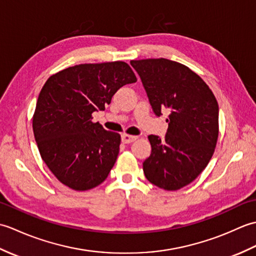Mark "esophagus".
Returning a JSON list of instances; mask_svg holds the SVG:
<instances>
[{
  "label": "esophagus",
  "instance_id": "34e87169",
  "mask_svg": "<svg viewBox=\"0 0 256 256\" xmlns=\"http://www.w3.org/2000/svg\"><path fill=\"white\" fill-rule=\"evenodd\" d=\"M121 138H122V142L125 144L132 143L138 138V136H134V135H128V134H122Z\"/></svg>",
  "mask_w": 256,
  "mask_h": 256
}]
</instances>
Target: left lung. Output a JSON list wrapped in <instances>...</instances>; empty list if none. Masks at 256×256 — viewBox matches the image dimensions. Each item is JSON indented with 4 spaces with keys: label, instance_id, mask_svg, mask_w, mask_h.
I'll list each match as a JSON object with an SVG mask.
<instances>
[{
    "label": "left lung",
    "instance_id": "left-lung-1",
    "mask_svg": "<svg viewBox=\"0 0 256 256\" xmlns=\"http://www.w3.org/2000/svg\"><path fill=\"white\" fill-rule=\"evenodd\" d=\"M156 116L170 112L164 138L150 135L152 153L143 162L148 180L178 190L208 165L219 134V106L199 76L170 59L131 60Z\"/></svg>",
    "mask_w": 256,
    "mask_h": 256
}]
</instances>
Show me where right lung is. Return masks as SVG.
Instances as JSON below:
<instances>
[{
	"label": "right lung",
	"mask_w": 256,
	"mask_h": 256,
	"mask_svg": "<svg viewBox=\"0 0 256 256\" xmlns=\"http://www.w3.org/2000/svg\"><path fill=\"white\" fill-rule=\"evenodd\" d=\"M126 62L81 64L50 76L38 96L32 131L42 160L64 186H99L116 162L121 136L94 123L123 86L136 82Z\"/></svg>",
	"instance_id": "add662e5"
}]
</instances>
